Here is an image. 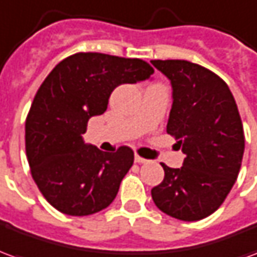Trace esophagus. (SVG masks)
<instances>
[{"label": "esophagus", "mask_w": 257, "mask_h": 257, "mask_svg": "<svg viewBox=\"0 0 257 257\" xmlns=\"http://www.w3.org/2000/svg\"><path fill=\"white\" fill-rule=\"evenodd\" d=\"M135 162H139V164H143V162H147V160H145L143 157H140V156H135Z\"/></svg>", "instance_id": "34e87169"}]
</instances>
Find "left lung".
<instances>
[{
    "label": "left lung",
    "instance_id": "1",
    "mask_svg": "<svg viewBox=\"0 0 257 257\" xmlns=\"http://www.w3.org/2000/svg\"><path fill=\"white\" fill-rule=\"evenodd\" d=\"M171 79L173 103L167 132L182 146L183 167L164 168L153 187L157 208L175 219L201 220L230 193L242 162L245 136L231 90L223 79L187 60H151Z\"/></svg>",
    "mask_w": 257,
    "mask_h": 257
}]
</instances>
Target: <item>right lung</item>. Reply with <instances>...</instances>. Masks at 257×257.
Here are the masks:
<instances>
[{
	"mask_svg": "<svg viewBox=\"0 0 257 257\" xmlns=\"http://www.w3.org/2000/svg\"><path fill=\"white\" fill-rule=\"evenodd\" d=\"M153 73L142 59L78 52L63 59L37 90L26 118V154L38 189L59 212L93 215L114 201L134 151L121 146L104 153L85 145L82 135L90 117L106 111L118 85Z\"/></svg>",
	"mask_w": 257,
	"mask_h": 257,
	"instance_id": "1",
	"label": "right lung"
}]
</instances>
